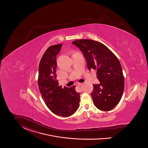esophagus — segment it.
I'll list each match as a JSON object with an SVG mask.
<instances>
[{
  "label": "esophagus",
  "mask_w": 148,
  "mask_h": 148,
  "mask_svg": "<svg viewBox=\"0 0 148 148\" xmlns=\"http://www.w3.org/2000/svg\"><path fill=\"white\" fill-rule=\"evenodd\" d=\"M82 84H83L82 82H79V83L77 84V85H78V86H81V85H82Z\"/></svg>",
  "instance_id": "obj_1"
}]
</instances>
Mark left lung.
I'll return each instance as SVG.
<instances>
[{
	"instance_id": "obj_1",
	"label": "left lung",
	"mask_w": 148,
	"mask_h": 148,
	"mask_svg": "<svg viewBox=\"0 0 148 148\" xmlns=\"http://www.w3.org/2000/svg\"><path fill=\"white\" fill-rule=\"evenodd\" d=\"M72 43L82 52L89 70L97 69L100 84H94L91 94L94 106L100 110L114 108L122 97L125 81L121 63L114 54L95 40L79 39Z\"/></svg>"
}]
</instances>
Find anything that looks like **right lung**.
I'll list each match as a JSON object with an SVG mask.
<instances>
[{
    "label": "right lung",
    "mask_w": 148,
    "mask_h": 148,
    "mask_svg": "<svg viewBox=\"0 0 148 148\" xmlns=\"http://www.w3.org/2000/svg\"><path fill=\"white\" fill-rule=\"evenodd\" d=\"M62 45H51L45 51L40 62L38 81L40 92L48 108L56 115L67 117L79 108L80 95L75 86L62 88L58 85L56 57Z\"/></svg>",
    "instance_id": "obj_1"
}]
</instances>
